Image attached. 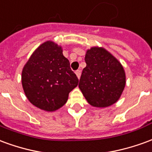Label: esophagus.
<instances>
[{"instance_id": "esophagus-1", "label": "esophagus", "mask_w": 152, "mask_h": 152, "mask_svg": "<svg viewBox=\"0 0 152 152\" xmlns=\"http://www.w3.org/2000/svg\"><path fill=\"white\" fill-rule=\"evenodd\" d=\"M76 75L78 77V79H80V75H81V71L80 70H77L76 71Z\"/></svg>"}]
</instances>
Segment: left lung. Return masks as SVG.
Here are the masks:
<instances>
[{
  "label": "left lung",
  "instance_id": "8db88e82",
  "mask_svg": "<svg viewBox=\"0 0 152 152\" xmlns=\"http://www.w3.org/2000/svg\"><path fill=\"white\" fill-rule=\"evenodd\" d=\"M79 88L93 107H107L121 98L125 86V72L121 63L102 47L86 51Z\"/></svg>",
  "mask_w": 152,
  "mask_h": 152
}]
</instances>
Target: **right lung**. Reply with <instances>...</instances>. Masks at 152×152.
Instances as JSON below:
<instances>
[{
	"mask_svg": "<svg viewBox=\"0 0 152 152\" xmlns=\"http://www.w3.org/2000/svg\"><path fill=\"white\" fill-rule=\"evenodd\" d=\"M78 82L62 47L51 40L35 50L22 71L26 97L31 104L46 112L62 107Z\"/></svg>",
	"mask_w": 152,
	"mask_h": 152,
	"instance_id": "obj_1",
	"label": "right lung"
}]
</instances>
